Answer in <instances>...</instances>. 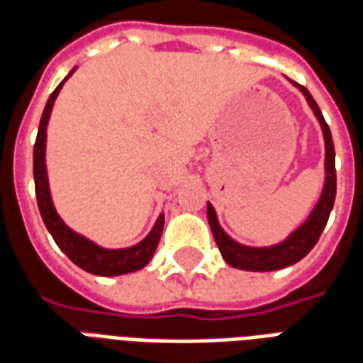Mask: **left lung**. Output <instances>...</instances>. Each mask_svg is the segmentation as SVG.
<instances>
[{
  "mask_svg": "<svg viewBox=\"0 0 363 363\" xmlns=\"http://www.w3.org/2000/svg\"><path fill=\"white\" fill-rule=\"evenodd\" d=\"M297 89L301 91L307 104L311 106L315 118L319 120L320 130H323V140H325V181H323V190L317 200V204L313 206L311 213L307 216V220L297 225L286 239H281L280 243L268 245V247H251L235 241L233 237L228 235L223 228L220 225L218 213L213 210V206L208 202V223L212 228L213 239L220 249L221 257L228 262L229 267L239 268V270H249V272H272L280 268L291 267L303 259L307 252L319 241L323 229L327 225L330 210L335 206L336 196V171H335V143L333 135L328 130L327 122L323 118V112L315 103L311 93L291 82Z\"/></svg>",
  "mask_w": 363,
  "mask_h": 363,
  "instance_id": "obj_1",
  "label": "left lung"
}]
</instances>
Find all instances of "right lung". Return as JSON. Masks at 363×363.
Instances as JSON below:
<instances>
[{
    "instance_id": "1",
    "label": "right lung",
    "mask_w": 363,
    "mask_h": 363,
    "mask_svg": "<svg viewBox=\"0 0 363 363\" xmlns=\"http://www.w3.org/2000/svg\"><path fill=\"white\" fill-rule=\"evenodd\" d=\"M75 69L77 67H74L67 74L66 79L60 83L56 91L52 93L48 103L44 106L43 118H40V126H38V134H36L35 142V153H33L36 202H38V210H40L46 229L50 231L56 245L66 252L67 259L72 260L74 264L83 268L85 272L95 274V276H122V274L135 272V270H140L150 262L153 252L157 249L161 233H163L165 216L159 213L157 221L153 223L150 233L143 237L140 243L132 245V247H124V249H106V247H101L95 241H91L82 233L74 231L56 212V206L52 202L48 169H46V128H48V120H50L52 108H54V103L58 99L60 91L64 87V83L72 77Z\"/></svg>"
}]
</instances>
